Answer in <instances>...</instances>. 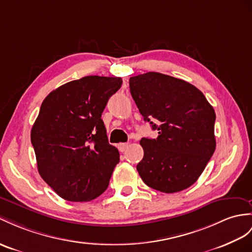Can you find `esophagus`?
<instances>
[{
    "label": "esophagus",
    "mask_w": 252,
    "mask_h": 252,
    "mask_svg": "<svg viewBox=\"0 0 252 252\" xmlns=\"http://www.w3.org/2000/svg\"><path fill=\"white\" fill-rule=\"evenodd\" d=\"M128 147H129V144H128V143H121V144H119L120 152H126V150L128 149Z\"/></svg>",
    "instance_id": "34e87169"
}]
</instances>
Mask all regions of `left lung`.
<instances>
[{
	"mask_svg": "<svg viewBox=\"0 0 252 252\" xmlns=\"http://www.w3.org/2000/svg\"><path fill=\"white\" fill-rule=\"evenodd\" d=\"M129 89L144 121L158 131L156 139L140 141L141 179L165 193L190 187L216 149L214 108L194 85L160 72L131 77Z\"/></svg>",
	"mask_w": 252,
	"mask_h": 252,
	"instance_id": "obj_1",
	"label": "left lung"
}]
</instances>
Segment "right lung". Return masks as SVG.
<instances>
[{
	"label": "right lung",
	"mask_w": 252,
	"mask_h": 252,
	"mask_svg": "<svg viewBox=\"0 0 252 252\" xmlns=\"http://www.w3.org/2000/svg\"><path fill=\"white\" fill-rule=\"evenodd\" d=\"M120 77L88 76L52 91L31 131L40 176L61 198L88 202L105 192L120 153L101 120Z\"/></svg>",
	"instance_id": "1"
}]
</instances>
